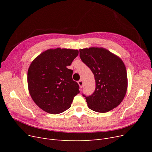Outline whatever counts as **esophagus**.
<instances>
[{
	"instance_id": "1",
	"label": "esophagus",
	"mask_w": 152,
	"mask_h": 152,
	"mask_svg": "<svg viewBox=\"0 0 152 152\" xmlns=\"http://www.w3.org/2000/svg\"><path fill=\"white\" fill-rule=\"evenodd\" d=\"M79 87H80V88H82L83 86V81L82 80H79L78 82H77Z\"/></svg>"
}]
</instances>
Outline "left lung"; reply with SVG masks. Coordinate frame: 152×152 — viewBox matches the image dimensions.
Masks as SVG:
<instances>
[{
	"instance_id": "8db88e82",
	"label": "left lung",
	"mask_w": 152,
	"mask_h": 152,
	"mask_svg": "<svg viewBox=\"0 0 152 152\" xmlns=\"http://www.w3.org/2000/svg\"><path fill=\"white\" fill-rule=\"evenodd\" d=\"M81 60L94 75L96 87L86 97L88 107L96 112L106 113L118 107L127 89L126 68L118 56L102 47L79 49Z\"/></svg>"
}]
</instances>
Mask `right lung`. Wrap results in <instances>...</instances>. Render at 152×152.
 <instances>
[{
    "mask_svg": "<svg viewBox=\"0 0 152 152\" xmlns=\"http://www.w3.org/2000/svg\"><path fill=\"white\" fill-rule=\"evenodd\" d=\"M79 53L77 50L48 49L34 59L28 71L29 94L36 104L50 114H58L71 107L79 93L73 80V70L67 68Z\"/></svg>",
    "mask_w": 152,
    "mask_h": 152,
    "instance_id": "add662e5",
    "label": "right lung"
}]
</instances>
